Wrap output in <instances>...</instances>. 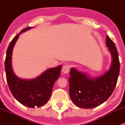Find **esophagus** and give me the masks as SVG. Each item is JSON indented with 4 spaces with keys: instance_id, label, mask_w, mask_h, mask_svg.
<instances>
[{
    "instance_id": "obj_1",
    "label": "esophagus",
    "mask_w": 125,
    "mask_h": 125,
    "mask_svg": "<svg viewBox=\"0 0 125 125\" xmlns=\"http://www.w3.org/2000/svg\"><path fill=\"white\" fill-rule=\"evenodd\" d=\"M70 70V66L69 65H65L63 66L62 73L64 74H68L69 73Z\"/></svg>"
}]
</instances>
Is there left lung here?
Wrapping results in <instances>:
<instances>
[{"instance_id": "1", "label": "left lung", "mask_w": 125, "mask_h": 125, "mask_svg": "<svg viewBox=\"0 0 125 125\" xmlns=\"http://www.w3.org/2000/svg\"><path fill=\"white\" fill-rule=\"evenodd\" d=\"M106 44L111 55L112 62L104 74L92 77L75 68L70 70V95L79 108L89 109L98 106L108 100L116 86L120 72L118 54L115 44L108 36Z\"/></svg>"}]
</instances>
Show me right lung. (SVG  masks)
Here are the masks:
<instances>
[{
    "label": "right lung",
    "instance_id": "right-lung-1",
    "mask_svg": "<svg viewBox=\"0 0 125 125\" xmlns=\"http://www.w3.org/2000/svg\"><path fill=\"white\" fill-rule=\"evenodd\" d=\"M31 28L22 30L10 42L7 49L5 68L8 86L15 99L23 105L33 108L42 106L48 101L54 84L60 75L62 65L48 69L37 77L30 80L21 79L15 74L12 68L14 46L20 34Z\"/></svg>",
    "mask_w": 125,
    "mask_h": 125
}]
</instances>
